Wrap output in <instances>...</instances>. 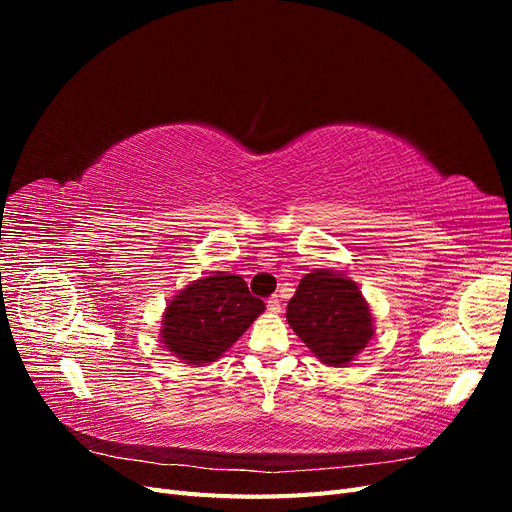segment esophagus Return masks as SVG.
<instances>
[{"mask_svg": "<svg viewBox=\"0 0 512 512\" xmlns=\"http://www.w3.org/2000/svg\"><path fill=\"white\" fill-rule=\"evenodd\" d=\"M267 309H269V312H273V314H280L282 301H280V297H277V294H273V297H269V301H267Z\"/></svg>", "mask_w": 512, "mask_h": 512, "instance_id": "esophagus-1", "label": "esophagus"}]
</instances>
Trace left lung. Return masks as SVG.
Segmentation results:
<instances>
[{
	"label": "left lung",
	"instance_id": "obj_1",
	"mask_svg": "<svg viewBox=\"0 0 512 512\" xmlns=\"http://www.w3.org/2000/svg\"><path fill=\"white\" fill-rule=\"evenodd\" d=\"M286 320L314 356L344 367L374 337V318L352 280L329 269L307 273L288 301Z\"/></svg>",
	"mask_w": 512,
	"mask_h": 512
}]
</instances>
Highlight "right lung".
<instances>
[{
  "instance_id": "obj_1",
  "label": "right lung",
  "mask_w": 512,
  "mask_h": 512,
  "mask_svg": "<svg viewBox=\"0 0 512 512\" xmlns=\"http://www.w3.org/2000/svg\"><path fill=\"white\" fill-rule=\"evenodd\" d=\"M262 312L265 303L252 297L241 275L218 271L188 284L168 301L162 344L183 363H213Z\"/></svg>"
}]
</instances>
